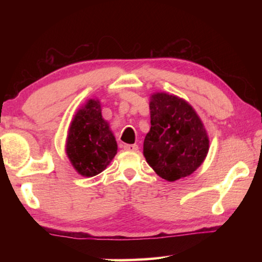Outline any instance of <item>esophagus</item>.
Here are the masks:
<instances>
[{"label":"esophagus","mask_w":262,"mask_h":262,"mask_svg":"<svg viewBox=\"0 0 262 262\" xmlns=\"http://www.w3.org/2000/svg\"><path fill=\"white\" fill-rule=\"evenodd\" d=\"M123 149L127 150V151H137V150H139V145L137 144H125L123 145Z\"/></svg>","instance_id":"1"}]
</instances>
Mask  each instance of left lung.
<instances>
[{"mask_svg":"<svg viewBox=\"0 0 262 262\" xmlns=\"http://www.w3.org/2000/svg\"><path fill=\"white\" fill-rule=\"evenodd\" d=\"M150 130L143 155L154 171L167 181L188 177L201 166L209 151V137L192 105L178 96H150Z\"/></svg>","mask_w":262,"mask_h":262,"instance_id":"obj_1","label":"left lung"}]
</instances>
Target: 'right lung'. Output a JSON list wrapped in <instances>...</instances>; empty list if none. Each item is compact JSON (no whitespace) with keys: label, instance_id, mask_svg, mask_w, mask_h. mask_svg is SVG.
I'll use <instances>...</instances> for the list:
<instances>
[{"label":"right lung","instance_id":"add662e5","mask_svg":"<svg viewBox=\"0 0 262 262\" xmlns=\"http://www.w3.org/2000/svg\"><path fill=\"white\" fill-rule=\"evenodd\" d=\"M117 152V141L101 115L99 99H88L69 125L66 154L70 164L78 174L94 177L110 165Z\"/></svg>","mask_w":262,"mask_h":262}]
</instances>
